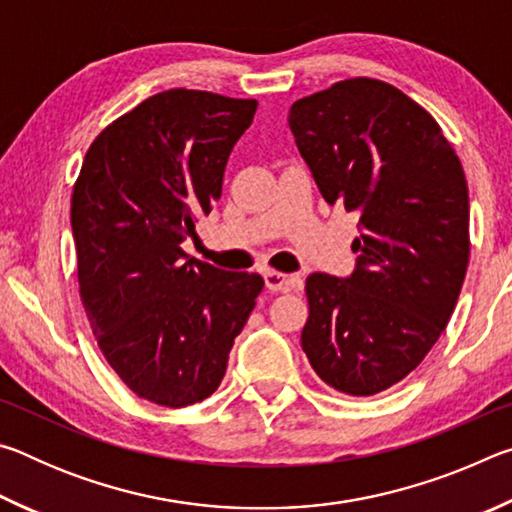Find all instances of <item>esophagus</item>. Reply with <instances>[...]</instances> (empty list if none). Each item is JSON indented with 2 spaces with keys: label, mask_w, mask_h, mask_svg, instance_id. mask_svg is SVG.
I'll return each instance as SVG.
<instances>
[{
  "label": "esophagus",
  "mask_w": 512,
  "mask_h": 512,
  "mask_svg": "<svg viewBox=\"0 0 512 512\" xmlns=\"http://www.w3.org/2000/svg\"><path fill=\"white\" fill-rule=\"evenodd\" d=\"M264 282H266V289L275 291V293L277 291H291V287H293L291 277L284 275V273H277V271H266Z\"/></svg>",
  "instance_id": "esophagus-1"
}]
</instances>
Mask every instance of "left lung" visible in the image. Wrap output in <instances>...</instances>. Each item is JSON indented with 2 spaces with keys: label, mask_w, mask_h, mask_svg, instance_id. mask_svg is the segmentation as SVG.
Instances as JSON below:
<instances>
[{
  "label": "left lung",
  "mask_w": 512,
  "mask_h": 512,
  "mask_svg": "<svg viewBox=\"0 0 512 512\" xmlns=\"http://www.w3.org/2000/svg\"><path fill=\"white\" fill-rule=\"evenodd\" d=\"M289 126L325 201L359 214L354 273L307 277L302 350L336 391L377 395L420 366L456 307L470 262L461 160L427 110L366 76L298 99Z\"/></svg>",
  "instance_id": "left-lung-1"
}]
</instances>
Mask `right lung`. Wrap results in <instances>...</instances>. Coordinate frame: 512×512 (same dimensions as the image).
<instances>
[{"label": "right lung", "instance_id": "right-lung-1", "mask_svg": "<svg viewBox=\"0 0 512 512\" xmlns=\"http://www.w3.org/2000/svg\"><path fill=\"white\" fill-rule=\"evenodd\" d=\"M255 99L167 90L103 128L72 194L79 291L103 357L137 397L183 409L219 388L264 289L185 255L221 198Z\"/></svg>", "mask_w": 512, "mask_h": 512}]
</instances>
